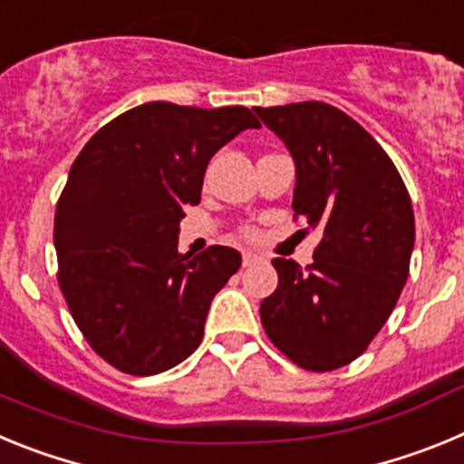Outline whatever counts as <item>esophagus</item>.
Returning <instances> with one entry per match:
<instances>
[{"label": "esophagus", "instance_id": "obj_1", "mask_svg": "<svg viewBox=\"0 0 464 464\" xmlns=\"http://www.w3.org/2000/svg\"><path fill=\"white\" fill-rule=\"evenodd\" d=\"M256 262H260V257L253 256V253H244V257H241V265H244V267H253Z\"/></svg>", "mask_w": 464, "mask_h": 464}]
</instances>
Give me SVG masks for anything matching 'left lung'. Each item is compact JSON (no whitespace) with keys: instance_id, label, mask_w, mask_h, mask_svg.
Listing matches in <instances>:
<instances>
[{"instance_id":"8db88e82","label":"left lung","mask_w":464,"mask_h":464,"mask_svg":"<svg viewBox=\"0 0 464 464\" xmlns=\"http://www.w3.org/2000/svg\"><path fill=\"white\" fill-rule=\"evenodd\" d=\"M256 113L295 160V218L323 232L306 269L272 260L278 285L262 299V327L302 370H339L367 351L407 283L411 197L388 153L337 106L297 102Z\"/></svg>"}]
</instances>
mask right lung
Segmentation results:
<instances>
[{
	"label": "right lung",
	"mask_w": 464,
	"mask_h": 464,
	"mask_svg": "<svg viewBox=\"0 0 464 464\" xmlns=\"http://www.w3.org/2000/svg\"><path fill=\"white\" fill-rule=\"evenodd\" d=\"M248 127L246 106L149 102L94 134L57 199V283L92 351L132 376L167 372L199 346L208 306L241 256L179 253V223L199 204L208 160Z\"/></svg>",
	"instance_id": "right-lung-1"
}]
</instances>
